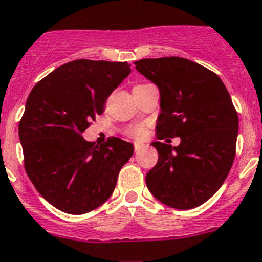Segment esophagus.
<instances>
[{
    "instance_id": "obj_1",
    "label": "esophagus",
    "mask_w": 262,
    "mask_h": 262,
    "mask_svg": "<svg viewBox=\"0 0 262 262\" xmlns=\"http://www.w3.org/2000/svg\"><path fill=\"white\" fill-rule=\"evenodd\" d=\"M146 147V144L144 143H139V142H134V149H136L137 152L141 151L142 148H144Z\"/></svg>"
}]
</instances>
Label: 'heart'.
<instances>
[{
    "instance_id": "heart-1",
    "label": "heart",
    "mask_w": 262,
    "mask_h": 262,
    "mask_svg": "<svg viewBox=\"0 0 262 262\" xmlns=\"http://www.w3.org/2000/svg\"><path fill=\"white\" fill-rule=\"evenodd\" d=\"M126 133H128L129 136L134 137V138H142V137L146 134V126H144L143 124H137V125L128 128V132H126Z\"/></svg>"
}]
</instances>
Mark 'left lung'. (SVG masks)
Wrapping results in <instances>:
<instances>
[{"label": "left lung", "mask_w": 262, "mask_h": 262, "mask_svg": "<svg viewBox=\"0 0 262 262\" xmlns=\"http://www.w3.org/2000/svg\"><path fill=\"white\" fill-rule=\"evenodd\" d=\"M134 65L160 91L157 138L180 137L178 147L152 143L159 160L147 172V188L172 209L200 206L222 187L234 161L238 115L229 92L215 73L187 58Z\"/></svg>", "instance_id": "8db88e82"}]
</instances>
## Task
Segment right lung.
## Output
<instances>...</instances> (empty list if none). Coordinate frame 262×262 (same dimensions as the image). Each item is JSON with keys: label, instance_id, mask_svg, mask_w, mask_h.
Masks as SVG:
<instances>
[{"label": "right lung", "instance_id": "add662e5", "mask_svg": "<svg viewBox=\"0 0 262 262\" xmlns=\"http://www.w3.org/2000/svg\"><path fill=\"white\" fill-rule=\"evenodd\" d=\"M130 72L128 62L82 58L58 67L30 92L19 123L25 171L56 209L85 214L113 194L133 144L114 137L98 147L82 134Z\"/></svg>", "mask_w": 262, "mask_h": 262}]
</instances>
